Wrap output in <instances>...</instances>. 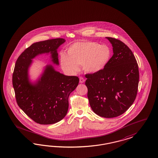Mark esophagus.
I'll return each instance as SVG.
<instances>
[{
  "label": "esophagus",
  "instance_id": "34e87169",
  "mask_svg": "<svg viewBox=\"0 0 158 158\" xmlns=\"http://www.w3.org/2000/svg\"><path fill=\"white\" fill-rule=\"evenodd\" d=\"M85 81V79L83 78V77H79V82L81 83H84Z\"/></svg>",
  "mask_w": 158,
  "mask_h": 158
}]
</instances>
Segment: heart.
I'll return each instance as SVG.
<instances>
[{
	"mask_svg": "<svg viewBox=\"0 0 158 158\" xmlns=\"http://www.w3.org/2000/svg\"><path fill=\"white\" fill-rule=\"evenodd\" d=\"M112 52L106 44L83 41L72 44L67 51V55L60 56L62 68L69 73H75L82 65L83 71L94 73L102 71L108 65Z\"/></svg>",
	"mask_w": 158,
	"mask_h": 158,
	"instance_id": "heart-1",
	"label": "heart"
}]
</instances>
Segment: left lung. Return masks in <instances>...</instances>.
I'll return each mask as SVG.
<instances>
[{
	"mask_svg": "<svg viewBox=\"0 0 158 158\" xmlns=\"http://www.w3.org/2000/svg\"><path fill=\"white\" fill-rule=\"evenodd\" d=\"M112 44L113 55L102 71L86 74L87 97L94 113L104 118L123 114L136 98L139 69L128 47L119 40L106 37Z\"/></svg>",
	"mask_w": 158,
	"mask_h": 158,
	"instance_id": "left-lung-1",
	"label": "left lung"
}]
</instances>
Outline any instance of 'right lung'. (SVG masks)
Segmentation results:
<instances>
[{
  "mask_svg": "<svg viewBox=\"0 0 158 158\" xmlns=\"http://www.w3.org/2000/svg\"><path fill=\"white\" fill-rule=\"evenodd\" d=\"M65 42L55 38L33 44L17 60L12 82L17 103L35 123L52 124L62 120L67 114L68 98L78 85L79 77L66 76L49 64L45 66L38 79L31 82L28 75L33 59L39 55L51 54V61L59 65L57 49Z\"/></svg>",
  "mask_w": 158,
  "mask_h": 158,
  "instance_id": "obj_1",
  "label": "right lung"
}]
</instances>
